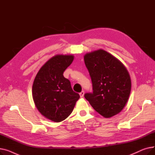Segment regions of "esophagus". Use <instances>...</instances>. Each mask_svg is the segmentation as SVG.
Returning a JSON list of instances; mask_svg holds the SVG:
<instances>
[{"label": "esophagus", "mask_w": 155, "mask_h": 155, "mask_svg": "<svg viewBox=\"0 0 155 155\" xmlns=\"http://www.w3.org/2000/svg\"><path fill=\"white\" fill-rule=\"evenodd\" d=\"M79 94H80V96L81 98H82V97H83L84 95V91H82Z\"/></svg>", "instance_id": "esophagus-1"}]
</instances>
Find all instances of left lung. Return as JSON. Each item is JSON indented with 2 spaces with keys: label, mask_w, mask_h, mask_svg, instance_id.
<instances>
[{
  "label": "left lung",
  "mask_w": 155,
  "mask_h": 155,
  "mask_svg": "<svg viewBox=\"0 0 155 155\" xmlns=\"http://www.w3.org/2000/svg\"><path fill=\"white\" fill-rule=\"evenodd\" d=\"M84 61L93 87V92L85 94V98L104 117L117 114L124 107L131 92V81L127 69L103 50L87 53Z\"/></svg>",
  "instance_id": "obj_1"
}]
</instances>
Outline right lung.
<instances>
[{"mask_svg": "<svg viewBox=\"0 0 155 155\" xmlns=\"http://www.w3.org/2000/svg\"><path fill=\"white\" fill-rule=\"evenodd\" d=\"M73 55H56L40 68L32 88L36 107L43 116L52 121L61 122L72 112L78 94L72 90L63 72L72 61Z\"/></svg>", "mask_w": 155, "mask_h": 155, "instance_id": "obj_1", "label": "right lung"}]
</instances>
